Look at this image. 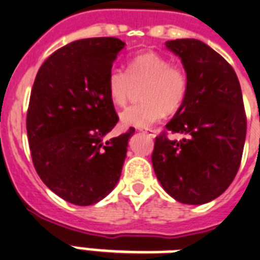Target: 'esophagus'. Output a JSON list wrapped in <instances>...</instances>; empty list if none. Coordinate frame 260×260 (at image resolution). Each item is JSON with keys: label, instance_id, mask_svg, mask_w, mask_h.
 Instances as JSON below:
<instances>
[{"label": "esophagus", "instance_id": "34e87169", "mask_svg": "<svg viewBox=\"0 0 260 260\" xmlns=\"http://www.w3.org/2000/svg\"><path fill=\"white\" fill-rule=\"evenodd\" d=\"M141 134H145V135H148V136H155V131L151 129V128H143V129H140Z\"/></svg>", "mask_w": 260, "mask_h": 260}]
</instances>
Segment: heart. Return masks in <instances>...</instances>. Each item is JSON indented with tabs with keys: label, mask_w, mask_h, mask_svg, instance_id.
<instances>
[{
	"label": "heart",
	"mask_w": 260,
	"mask_h": 260,
	"mask_svg": "<svg viewBox=\"0 0 260 260\" xmlns=\"http://www.w3.org/2000/svg\"><path fill=\"white\" fill-rule=\"evenodd\" d=\"M143 103L128 107L120 113L125 128H148L164 113L180 108L187 96L188 79L185 72L156 52H144L128 61L126 72L113 68L107 76V92L111 101L123 107L135 88H140Z\"/></svg>",
	"instance_id": "b5f03b06"
}]
</instances>
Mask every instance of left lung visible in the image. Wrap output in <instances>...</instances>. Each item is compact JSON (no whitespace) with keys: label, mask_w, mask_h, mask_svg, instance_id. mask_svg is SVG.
<instances>
[{"label":"left lung","mask_w":260,"mask_h":260,"mask_svg":"<svg viewBox=\"0 0 260 260\" xmlns=\"http://www.w3.org/2000/svg\"><path fill=\"white\" fill-rule=\"evenodd\" d=\"M166 46L188 79L184 103L166 129L188 137H156L152 166L168 195L198 206L220 196L239 170L247 131L242 89L233 67L204 42L179 39Z\"/></svg>","instance_id":"8db88e82"}]
</instances>
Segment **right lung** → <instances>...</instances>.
<instances>
[{"mask_svg": "<svg viewBox=\"0 0 260 260\" xmlns=\"http://www.w3.org/2000/svg\"><path fill=\"white\" fill-rule=\"evenodd\" d=\"M125 42L115 37L73 41L50 54L31 88L26 131L44 184L76 206L96 204L121 175L126 134L105 136L119 121L107 76Z\"/></svg>", "mask_w": 260, "mask_h": 260, "instance_id": "1", "label": "right lung"}]
</instances>
